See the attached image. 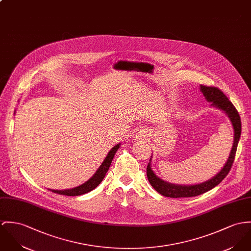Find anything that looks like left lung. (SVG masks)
I'll return each mask as SVG.
<instances>
[{"label": "left lung", "instance_id": "1", "mask_svg": "<svg viewBox=\"0 0 251 251\" xmlns=\"http://www.w3.org/2000/svg\"><path fill=\"white\" fill-rule=\"evenodd\" d=\"M201 91L202 92L203 96L205 97L206 100L211 102V106H215L222 111H224L230 119L233 129H234V142L232 146L231 152L229 154L227 161L224 168L219 172L214 177L207 180L205 182L196 185H177V184H172V183L166 182L159 178L152 171L151 166V160L147 167V176L151 183V185L164 197L168 198H191V197H197L201 194H204L206 192L210 191L217 185L222 182L226 176H227L229 171L231 170V167L233 165V162L235 159V154L237 151L238 143L241 137L242 131V124H241V118L238 113L236 107L233 105V103L228 100L227 97L224 94V92L221 91L219 88L214 86H206L201 85Z\"/></svg>", "mask_w": 251, "mask_h": 251}]
</instances>
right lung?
I'll list each match as a JSON object with an SVG mask.
<instances>
[{
    "mask_svg": "<svg viewBox=\"0 0 251 251\" xmlns=\"http://www.w3.org/2000/svg\"><path fill=\"white\" fill-rule=\"evenodd\" d=\"M121 144H117L114 146L110 151L108 152V154L106 155L105 159L103 160V162L101 163V165L100 166V168L97 170V172L95 173V175L92 176L89 180H87L86 182L75 187V188H72L68 190H50L53 193H56L58 195H63V196H69V197H75V196H80L83 194H86L88 192H90L92 190H94L97 186L100 185V183L102 181V179L104 178L110 165L111 162L113 160L115 153L118 151V149L120 148Z\"/></svg>",
    "mask_w": 251,
    "mask_h": 251,
    "instance_id": "right-lung-1",
    "label": "right lung"
}]
</instances>
